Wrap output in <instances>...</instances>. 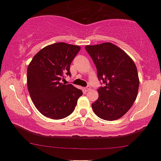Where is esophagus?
Masks as SVG:
<instances>
[{"label":"esophagus","instance_id":"1","mask_svg":"<svg viewBox=\"0 0 161 161\" xmlns=\"http://www.w3.org/2000/svg\"><path fill=\"white\" fill-rule=\"evenodd\" d=\"M90 88H91V87H90V86H87V87H86L85 88V90L86 92H87V91H89V90H90Z\"/></svg>","mask_w":161,"mask_h":161}]
</instances>
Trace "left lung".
Returning <instances> with one entry per match:
<instances>
[{
  "label": "left lung",
  "mask_w": 161,
  "mask_h": 161,
  "mask_svg": "<svg viewBox=\"0 0 161 161\" xmlns=\"http://www.w3.org/2000/svg\"><path fill=\"white\" fill-rule=\"evenodd\" d=\"M85 49L96 65L98 80L106 85L98 88L92 110L101 119L116 120L128 112L137 97L136 66L128 54L112 43L87 45Z\"/></svg>",
  "instance_id": "left-lung-1"
}]
</instances>
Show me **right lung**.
Wrapping results in <instances>:
<instances>
[{
  "instance_id": "obj_1",
  "label": "right lung",
  "mask_w": 161,
  "mask_h": 161,
  "mask_svg": "<svg viewBox=\"0 0 161 161\" xmlns=\"http://www.w3.org/2000/svg\"><path fill=\"white\" fill-rule=\"evenodd\" d=\"M81 47L63 42L44 47L28 65L27 82L29 94L36 108L47 117L65 118L74 112L81 90L60 80L71 76L70 65ZM64 79H63V80Z\"/></svg>"
}]
</instances>
